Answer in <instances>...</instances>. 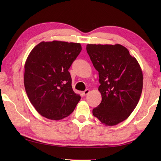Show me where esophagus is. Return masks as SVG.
Segmentation results:
<instances>
[{"label":"esophagus","mask_w":161,"mask_h":161,"mask_svg":"<svg viewBox=\"0 0 161 161\" xmlns=\"http://www.w3.org/2000/svg\"><path fill=\"white\" fill-rule=\"evenodd\" d=\"M89 92H90L89 90H88V89H86L84 91L82 92V94H83L84 95H87L88 93H89Z\"/></svg>","instance_id":"obj_1"}]
</instances>
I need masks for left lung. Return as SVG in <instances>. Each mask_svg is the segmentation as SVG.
I'll return each instance as SVG.
<instances>
[{
	"mask_svg": "<svg viewBox=\"0 0 161 161\" xmlns=\"http://www.w3.org/2000/svg\"><path fill=\"white\" fill-rule=\"evenodd\" d=\"M86 50L98 73L102 102L93 114L102 124L114 126L125 120L137 106L143 75L134 57L122 45L88 44Z\"/></svg>",
	"mask_w": 161,
	"mask_h": 161,
	"instance_id": "1",
	"label": "left lung"
}]
</instances>
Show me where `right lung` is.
Returning <instances> with one entry per match:
<instances>
[{
  "label": "right lung",
  "instance_id": "right-lung-1",
  "mask_svg": "<svg viewBox=\"0 0 161 161\" xmlns=\"http://www.w3.org/2000/svg\"><path fill=\"white\" fill-rule=\"evenodd\" d=\"M78 43L42 42L27 58L24 86L29 100L40 115L59 120L71 114L81 97L72 88L68 72L80 53Z\"/></svg>",
  "mask_w": 161,
  "mask_h": 161
}]
</instances>
